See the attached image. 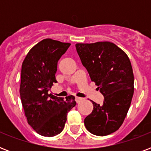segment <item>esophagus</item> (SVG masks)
<instances>
[{
	"instance_id": "1",
	"label": "esophagus",
	"mask_w": 151,
	"mask_h": 151,
	"mask_svg": "<svg viewBox=\"0 0 151 151\" xmlns=\"http://www.w3.org/2000/svg\"><path fill=\"white\" fill-rule=\"evenodd\" d=\"M75 100H76V102L78 103H80L81 100H83V98H81V97H76Z\"/></svg>"
}]
</instances>
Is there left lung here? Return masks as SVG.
Here are the masks:
<instances>
[{
  "mask_svg": "<svg viewBox=\"0 0 151 151\" xmlns=\"http://www.w3.org/2000/svg\"><path fill=\"white\" fill-rule=\"evenodd\" d=\"M75 46L91 80L104 96L103 105L92 101L93 110L85 118V125L91 133L107 136L121 127L131 105L134 93L131 62L126 53L112 42Z\"/></svg>",
  "mask_w": 151,
  "mask_h": 151,
  "instance_id": "obj_1",
  "label": "left lung"
}]
</instances>
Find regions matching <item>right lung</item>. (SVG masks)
Segmentation results:
<instances>
[{"label": "right lung", "instance_id": "obj_1", "mask_svg": "<svg viewBox=\"0 0 151 151\" xmlns=\"http://www.w3.org/2000/svg\"><path fill=\"white\" fill-rule=\"evenodd\" d=\"M70 45L44 39L29 50L22 62L20 98L28 124L43 136H56L64 129L66 114L75 106V97L65 99L49 93L56 83L59 59Z\"/></svg>", "mask_w": 151, "mask_h": 151}]
</instances>
